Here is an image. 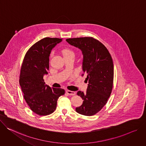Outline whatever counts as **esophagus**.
I'll return each instance as SVG.
<instances>
[{
	"label": "esophagus",
	"instance_id": "obj_1",
	"mask_svg": "<svg viewBox=\"0 0 146 146\" xmlns=\"http://www.w3.org/2000/svg\"><path fill=\"white\" fill-rule=\"evenodd\" d=\"M66 92L67 94H68L70 96H74L75 94V92H74V91H71V90H66Z\"/></svg>",
	"mask_w": 146,
	"mask_h": 146
}]
</instances>
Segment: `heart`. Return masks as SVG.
<instances>
[{
  "label": "heart",
  "instance_id": "1",
  "mask_svg": "<svg viewBox=\"0 0 146 146\" xmlns=\"http://www.w3.org/2000/svg\"><path fill=\"white\" fill-rule=\"evenodd\" d=\"M62 53L63 54L64 56H68V55H72L74 56V53L73 52L72 50H71V49H69V48H65V49H63L62 51Z\"/></svg>",
  "mask_w": 146,
  "mask_h": 146
}]
</instances>
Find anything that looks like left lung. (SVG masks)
Instances as JSON below:
<instances>
[{"label":"left lung","mask_w":146,"mask_h":146,"mask_svg":"<svg viewBox=\"0 0 146 146\" xmlns=\"http://www.w3.org/2000/svg\"><path fill=\"white\" fill-rule=\"evenodd\" d=\"M66 41L81 50L83 75H87L88 82L86 93L77 92L84 101L75 110L84 115H93L106 104L111 93L114 79L112 57L105 46L93 38H70Z\"/></svg>","instance_id":"left-lung-1"}]
</instances>
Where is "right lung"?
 <instances>
[{"mask_svg": "<svg viewBox=\"0 0 146 146\" xmlns=\"http://www.w3.org/2000/svg\"><path fill=\"white\" fill-rule=\"evenodd\" d=\"M62 39L45 38L32 46L27 52L21 68L20 85L24 98L31 110L39 115H47L56 108L59 97L64 94L61 88L45 85L43 76L49 69V56Z\"/></svg>", "mask_w": 146, "mask_h": 146, "instance_id": "right-lung-1", "label": "right lung"}]
</instances>
